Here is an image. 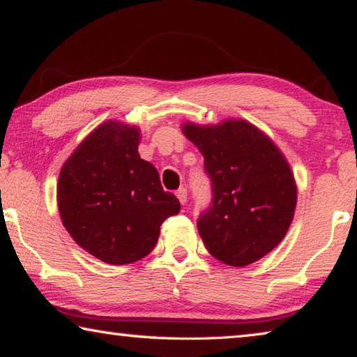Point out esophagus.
<instances>
[{"label": "esophagus", "mask_w": 357, "mask_h": 357, "mask_svg": "<svg viewBox=\"0 0 357 357\" xmlns=\"http://www.w3.org/2000/svg\"><path fill=\"white\" fill-rule=\"evenodd\" d=\"M176 197L181 204H185L187 203V190L184 189V187H181V189L176 190Z\"/></svg>", "instance_id": "34e87169"}]
</instances>
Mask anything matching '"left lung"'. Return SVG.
Instances as JSON below:
<instances>
[{
  "instance_id": "1",
  "label": "left lung",
  "mask_w": 357,
  "mask_h": 357,
  "mask_svg": "<svg viewBox=\"0 0 357 357\" xmlns=\"http://www.w3.org/2000/svg\"><path fill=\"white\" fill-rule=\"evenodd\" d=\"M181 129L213 183V204L197 223L204 247L228 266L258 261L282 243L294 217L298 187L285 155L245 119Z\"/></svg>"
}]
</instances>
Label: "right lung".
<instances>
[{
  "mask_svg": "<svg viewBox=\"0 0 357 357\" xmlns=\"http://www.w3.org/2000/svg\"><path fill=\"white\" fill-rule=\"evenodd\" d=\"M137 126L110 119L78 144L59 172L63 225L83 250L107 264L135 263L153 252L160 225L181 204L164 192L155 167L138 154Z\"/></svg>",
  "mask_w": 357,
  "mask_h": 357,
  "instance_id": "1",
  "label": "right lung"
}]
</instances>
